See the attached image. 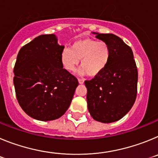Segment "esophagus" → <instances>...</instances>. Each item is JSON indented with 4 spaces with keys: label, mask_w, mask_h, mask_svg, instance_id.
<instances>
[{
    "label": "esophagus",
    "mask_w": 158,
    "mask_h": 158,
    "mask_svg": "<svg viewBox=\"0 0 158 158\" xmlns=\"http://www.w3.org/2000/svg\"><path fill=\"white\" fill-rule=\"evenodd\" d=\"M78 81H79V83L80 84H83L84 81H85V80L82 79V78H79V79H78Z\"/></svg>",
    "instance_id": "esophagus-1"
}]
</instances>
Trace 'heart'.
I'll use <instances>...</instances> for the list:
<instances>
[{
  "instance_id": "b5f03b06",
  "label": "heart",
  "mask_w": 158,
  "mask_h": 158,
  "mask_svg": "<svg viewBox=\"0 0 158 158\" xmlns=\"http://www.w3.org/2000/svg\"><path fill=\"white\" fill-rule=\"evenodd\" d=\"M111 51L107 43L93 39H81L73 43L71 48H64L61 62L66 70L74 71L81 61L80 74L97 76L109 62Z\"/></svg>"
}]
</instances>
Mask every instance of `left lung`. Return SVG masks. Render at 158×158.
<instances>
[{"mask_svg": "<svg viewBox=\"0 0 158 158\" xmlns=\"http://www.w3.org/2000/svg\"><path fill=\"white\" fill-rule=\"evenodd\" d=\"M105 42L111 56L105 69L85 81L88 109L95 120L109 123L122 118L135 104L138 88V69L132 50L113 34H98Z\"/></svg>", "mask_w": 158, "mask_h": 158, "instance_id": "8db88e82", "label": "left lung"}]
</instances>
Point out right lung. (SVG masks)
Returning a JSON list of instances; mask_svg holds the SVG:
<instances>
[{
	"mask_svg": "<svg viewBox=\"0 0 158 158\" xmlns=\"http://www.w3.org/2000/svg\"><path fill=\"white\" fill-rule=\"evenodd\" d=\"M63 49L54 35H42L18 53L13 69L16 96L19 106L31 118L54 120L70 105L78 81L63 69Z\"/></svg>",
	"mask_w": 158,
	"mask_h": 158,
	"instance_id": "add662e5",
	"label": "right lung"
}]
</instances>
